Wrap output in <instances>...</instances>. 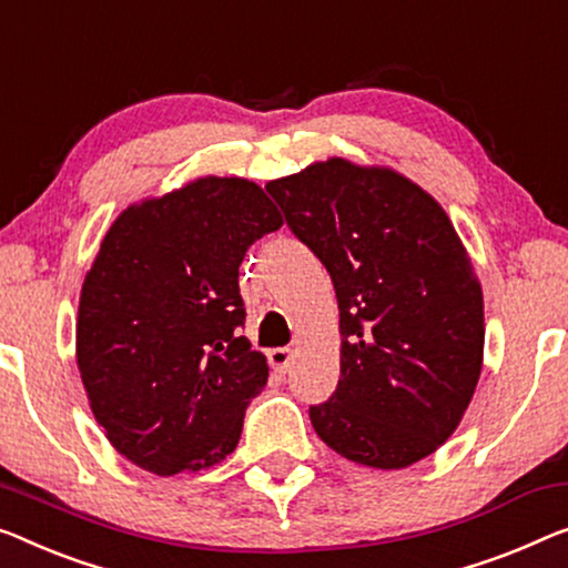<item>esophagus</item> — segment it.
<instances>
[{
    "label": "esophagus",
    "instance_id": "1",
    "mask_svg": "<svg viewBox=\"0 0 568 568\" xmlns=\"http://www.w3.org/2000/svg\"><path fill=\"white\" fill-rule=\"evenodd\" d=\"M267 359H270V367H273L275 372H287V367H291L293 362V352L287 349V346H277V349H270L267 352Z\"/></svg>",
    "mask_w": 568,
    "mask_h": 568
}]
</instances>
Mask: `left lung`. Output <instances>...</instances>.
Instances as JSON below:
<instances>
[{
    "instance_id": "left-lung-1",
    "label": "left lung",
    "mask_w": 568,
    "mask_h": 568,
    "mask_svg": "<svg viewBox=\"0 0 568 568\" xmlns=\"http://www.w3.org/2000/svg\"><path fill=\"white\" fill-rule=\"evenodd\" d=\"M265 189L338 301L342 377L308 410L321 442L375 469L426 459L469 408L485 352L481 285L446 211L390 168L344 158Z\"/></svg>"
}]
</instances>
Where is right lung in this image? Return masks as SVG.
I'll list each match as a JSON object with an SVG mask.
<instances>
[{"instance_id":"right-lung-1","label":"right lung","mask_w":568,"mask_h":568,"mask_svg":"<svg viewBox=\"0 0 568 568\" xmlns=\"http://www.w3.org/2000/svg\"><path fill=\"white\" fill-rule=\"evenodd\" d=\"M283 219L257 183L199 178L116 216L87 273L75 359L116 452L160 477L240 444L267 359L242 336L240 265Z\"/></svg>"}]
</instances>
